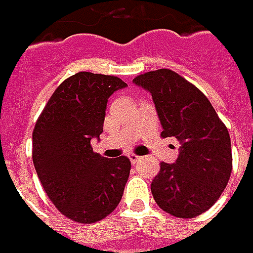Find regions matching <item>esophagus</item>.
<instances>
[{
  "mask_svg": "<svg viewBox=\"0 0 253 253\" xmlns=\"http://www.w3.org/2000/svg\"><path fill=\"white\" fill-rule=\"evenodd\" d=\"M129 161H131L132 165H136L138 162L141 161V156H138V155H133V153H132V155H129Z\"/></svg>",
  "mask_w": 253,
  "mask_h": 253,
  "instance_id": "1",
  "label": "esophagus"
}]
</instances>
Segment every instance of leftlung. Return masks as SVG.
Listing matches in <instances>:
<instances>
[{
  "label": "left lung",
  "mask_w": 253,
  "mask_h": 253,
  "mask_svg": "<svg viewBox=\"0 0 253 253\" xmlns=\"http://www.w3.org/2000/svg\"><path fill=\"white\" fill-rule=\"evenodd\" d=\"M133 83L152 94L162 136L181 143L177 161L161 163L152 196L170 215L194 218L212 207L227 187L232 171L228 129L209 98L173 70L139 74Z\"/></svg>",
  "instance_id": "8db88e82"
}]
</instances>
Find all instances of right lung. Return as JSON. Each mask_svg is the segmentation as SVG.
<instances>
[{"label":"right lung","instance_id":"add662e5","mask_svg":"<svg viewBox=\"0 0 253 253\" xmlns=\"http://www.w3.org/2000/svg\"><path fill=\"white\" fill-rule=\"evenodd\" d=\"M126 87L115 76L80 72L60 84L35 124L32 159L47 197L63 215L92 224L120 204L131 162L92 152L102 132L107 102Z\"/></svg>","mask_w":253,"mask_h":253}]
</instances>
